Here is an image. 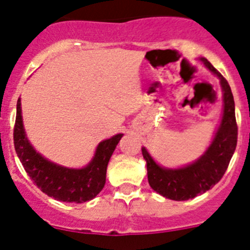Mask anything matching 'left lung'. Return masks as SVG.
Masks as SVG:
<instances>
[{
	"mask_svg": "<svg viewBox=\"0 0 250 250\" xmlns=\"http://www.w3.org/2000/svg\"><path fill=\"white\" fill-rule=\"evenodd\" d=\"M201 62L220 78L223 91V116L211 146L195 163L180 169L162 167L154 162L146 148H142L150 188L167 199L175 201L193 199L213 188L225 175L237 146L238 127L234 100L229 85L208 60L201 58Z\"/></svg>",
	"mask_w": 250,
	"mask_h": 250,
	"instance_id": "1",
	"label": "left lung"
}]
</instances>
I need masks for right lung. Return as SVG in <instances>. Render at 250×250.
<instances>
[{
	"label": "right lung",
	"mask_w": 250,
	"mask_h": 250,
	"mask_svg": "<svg viewBox=\"0 0 250 250\" xmlns=\"http://www.w3.org/2000/svg\"><path fill=\"white\" fill-rule=\"evenodd\" d=\"M123 134H116L99 144L93 159L83 169H69L49 162L37 153L25 137L21 99L17 101L13 141L15 149L34 184L48 196L62 202L90 201L96 197L106 183L107 165Z\"/></svg>",
	"instance_id": "right-lung-1"
}]
</instances>
